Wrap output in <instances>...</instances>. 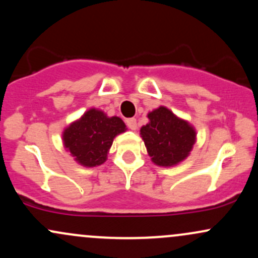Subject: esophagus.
I'll return each mask as SVG.
<instances>
[{
  "label": "esophagus",
  "instance_id": "1",
  "mask_svg": "<svg viewBox=\"0 0 258 258\" xmlns=\"http://www.w3.org/2000/svg\"><path fill=\"white\" fill-rule=\"evenodd\" d=\"M126 125L128 127L130 130H133L135 131L136 128H137V120L135 119V117H131V119H127L126 120Z\"/></svg>",
  "mask_w": 258,
  "mask_h": 258
}]
</instances>
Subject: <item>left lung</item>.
Wrapping results in <instances>:
<instances>
[{"label": "left lung", "mask_w": 258, "mask_h": 258, "mask_svg": "<svg viewBox=\"0 0 258 258\" xmlns=\"http://www.w3.org/2000/svg\"><path fill=\"white\" fill-rule=\"evenodd\" d=\"M150 122L141 135L152 160L159 166H173L184 160L195 143V131L172 111L160 106L148 114Z\"/></svg>", "instance_id": "8db88e82"}]
</instances>
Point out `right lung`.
<instances>
[{"mask_svg":"<svg viewBox=\"0 0 258 258\" xmlns=\"http://www.w3.org/2000/svg\"><path fill=\"white\" fill-rule=\"evenodd\" d=\"M120 117H108L103 111L91 109L64 131L63 141L76 161L93 167L106 160L115 136L125 132Z\"/></svg>","mask_w":258,"mask_h":258,"instance_id":"right-lung-1","label":"right lung"}]
</instances>
